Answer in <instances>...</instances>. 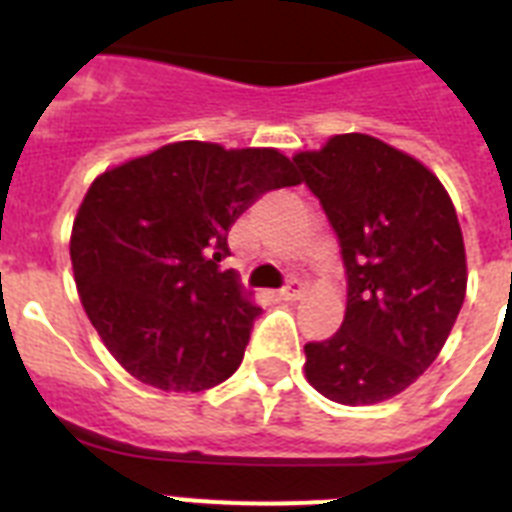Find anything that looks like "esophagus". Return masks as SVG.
Listing matches in <instances>:
<instances>
[{"instance_id": "1", "label": "esophagus", "mask_w": 512, "mask_h": 512, "mask_svg": "<svg viewBox=\"0 0 512 512\" xmlns=\"http://www.w3.org/2000/svg\"><path fill=\"white\" fill-rule=\"evenodd\" d=\"M300 295H303V284H300V281H297V279L287 281V284H284V287L279 289L281 300H297V297H300Z\"/></svg>"}]
</instances>
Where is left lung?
Masks as SVG:
<instances>
[{"instance_id":"1","label":"left lung","mask_w":512,"mask_h":512,"mask_svg":"<svg viewBox=\"0 0 512 512\" xmlns=\"http://www.w3.org/2000/svg\"><path fill=\"white\" fill-rule=\"evenodd\" d=\"M292 162L335 228L348 276L340 332L305 345V377L337 404L398 396L436 361L465 303L452 199L425 164L361 132Z\"/></svg>"}]
</instances>
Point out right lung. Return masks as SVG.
Returning <instances> with one entry per match:
<instances>
[{
  "instance_id": "obj_1",
  "label": "right lung",
  "mask_w": 512,
  "mask_h": 512,
  "mask_svg": "<svg viewBox=\"0 0 512 512\" xmlns=\"http://www.w3.org/2000/svg\"><path fill=\"white\" fill-rule=\"evenodd\" d=\"M276 148L183 140L95 177L71 231L92 327L151 388L199 393L239 369L260 316L233 271L228 231L263 193L297 185Z\"/></svg>"
}]
</instances>
